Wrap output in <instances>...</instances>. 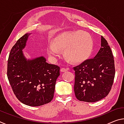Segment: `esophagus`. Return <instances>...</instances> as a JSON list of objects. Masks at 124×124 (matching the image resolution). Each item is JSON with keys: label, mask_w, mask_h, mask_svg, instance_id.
<instances>
[{"label": "esophagus", "mask_w": 124, "mask_h": 124, "mask_svg": "<svg viewBox=\"0 0 124 124\" xmlns=\"http://www.w3.org/2000/svg\"><path fill=\"white\" fill-rule=\"evenodd\" d=\"M60 70L61 72H66L67 70L65 68H61Z\"/></svg>", "instance_id": "34e87169"}]
</instances>
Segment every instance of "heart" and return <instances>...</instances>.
I'll return each mask as SVG.
<instances>
[{"label":"heart","mask_w":124,"mask_h":124,"mask_svg":"<svg viewBox=\"0 0 124 124\" xmlns=\"http://www.w3.org/2000/svg\"><path fill=\"white\" fill-rule=\"evenodd\" d=\"M93 48V40L89 33L75 31L64 32L54 38V43L48 45L47 52L50 57L54 60L64 50V58L73 63L84 62L89 57Z\"/></svg>","instance_id":"1"}]
</instances>
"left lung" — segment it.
Here are the masks:
<instances>
[{
    "label": "left lung",
    "mask_w": 124,
    "mask_h": 124,
    "mask_svg": "<svg viewBox=\"0 0 124 124\" xmlns=\"http://www.w3.org/2000/svg\"><path fill=\"white\" fill-rule=\"evenodd\" d=\"M74 91L80 101L93 103L108 95L114 79L113 55L107 40L101 36V48L93 58L73 67Z\"/></svg>",
    "instance_id": "left-lung-1"
}]
</instances>
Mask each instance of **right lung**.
Masks as SVG:
<instances>
[{
    "label": "right lung",
    "mask_w": 124,
    "mask_h": 124,
    "mask_svg": "<svg viewBox=\"0 0 124 124\" xmlns=\"http://www.w3.org/2000/svg\"><path fill=\"white\" fill-rule=\"evenodd\" d=\"M31 34H25L11 48L8 61L7 76L19 101L31 107L50 103L54 98L60 67L46 62L44 56L25 57L23 50Z\"/></svg>",
    "instance_id": "add662e5"
}]
</instances>
